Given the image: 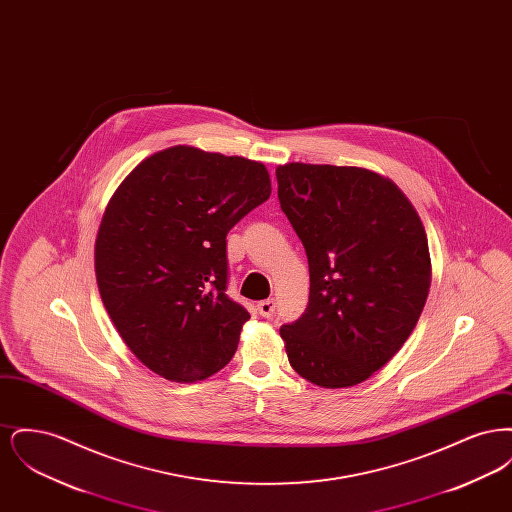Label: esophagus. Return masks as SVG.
Segmentation results:
<instances>
[{
  "instance_id": "esophagus-1",
  "label": "esophagus",
  "mask_w": 512,
  "mask_h": 512,
  "mask_svg": "<svg viewBox=\"0 0 512 512\" xmlns=\"http://www.w3.org/2000/svg\"><path fill=\"white\" fill-rule=\"evenodd\" d=\"M257 309H259L261 317L270 318L274 315V311H276V301L274 299H265V301H261L257 305Z\"/></svg>"
}]
</instances>
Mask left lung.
Wrapping results in <instances>:
<instances>
[{"label": "left lung", "mask_w": 512, "mask_h": 512, "mask_svg": "<svg viewBox=\"0 0 512 512\" xmlns=\"http://www.w3.org/2000/svg\"><path fill=\"white\" fill-rule=\"evenodd\" d=\"M276 180L311 276L305 313L280 328L290 365L322 388L361 384L401 349L424 309L432 282L424 226L376 172L290 163Z\"/></svg>", "instance_id": "1"}]
</instances>
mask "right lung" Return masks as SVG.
<instances>
[{
  "label": "right lung",
  "mask_w": 512,
  "mask_h": 512,
  "mask_svg": "<svg viewBox=\"0 0 512 512\" xmlns=\"http://www.w3.org/2000/svg\"><path fill=\"white\" fill-rule=\"evenodd\" d=\"M268 197L263 163L188 146L153 153L111 197L96 240L99 295L155 374L190 384L234 357L249 313L226 295V234Z\"/></svg>",
  "instance_id": "1"
}]
</instances>
